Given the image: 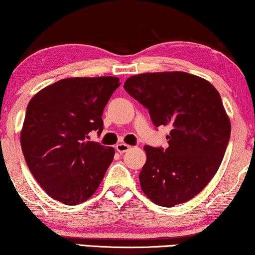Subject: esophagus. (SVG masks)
I'll return each instance as SVG.
<instances>
[{
    "label": "esophagus",
    "mask_w": 255,
    "mask_h": 255,
    "mask_svg": "<svg viewBox=\"0 0 255 255\" xmlns=\"http://www.w3.org/2000/svg\"><path fill=\"white\" fill-rule=\"evenodd\" d=\"M115 148H116L117 152L121 153V154H123V153H125V152H128V150L131 148V146L127 145V143H122V142H121V143H117Z\"/></svg>",
    "instance_id": "34e87169"
}]
</instances>
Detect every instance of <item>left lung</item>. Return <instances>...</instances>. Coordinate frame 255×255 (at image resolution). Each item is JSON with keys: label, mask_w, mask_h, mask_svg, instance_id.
<instances>
[{"label": "left lung", "mask_w": 255, "mask_h": 255, "mask_svg": "<svg viewBox=\"0 0 255 255\" xmlns=\"http://www.w3.org/2000/svg\"><path fill=\"white\" fill-rule=\"evenodd\" d=\"M125 91L148 110L155 127H168V147L145 146L140 186L150 200L173 207L205 189L226 153L231 125L212 84L186 72L130 77Z\"/></svg>", "instance_id": "8db88e82"}]
</instances>
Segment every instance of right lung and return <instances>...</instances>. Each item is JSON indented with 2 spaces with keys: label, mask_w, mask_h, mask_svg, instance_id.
Returning a JSON list of instances; mask_svg holds the SVG:
<instances>
[{
  "label": "right lung",
  "mask_w": 255,
  "mask_h": 255,
  "mask_svg": "<svg viewBox=\"0 0 255 255\" xmlns=\"http://www.w3.org/2000/svg\"><path fill=\"white\" fill-rule=\"evenodd\" d=\"M119 86L116 77L66 78L28 102L21 149L33 177L55 200L80 204L102 182L115 150L88 139L91 132L101 134L103 109Z\"/></svg>",
  "instance_id": "obj_1"
}]
</instances>
